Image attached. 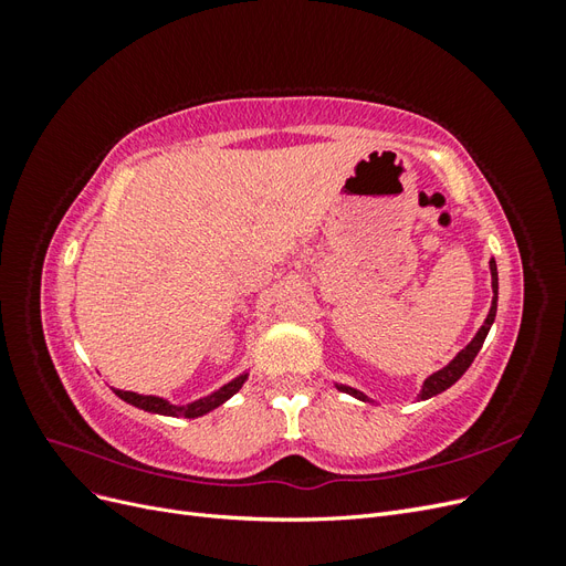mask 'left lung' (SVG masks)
Returning <instances> with one entry per match:
<instances>
[{"instance_id": "1", "label": "left lung", "mask_w": 566, "mask_h": 566, "mask_svg": "<svg viewBox=\"0 0 566 566\" xmlns=\"http://www.w3.org/2000/svg\"><path fill=\"white\" fill-rule=\"evenodd\" d=\"M491 285H493V304H491V312H489V316H486V321H484V325H482V331L476 333V337L470 342V345H468L465 349H462V352L453 358V361H451L447 368H441L439 373L430 375V378L424 380L420 399H430V397H434V394H439V391H443V389H449V387L460 378V375L470 368V364L474 361V356L479 354V349H482L484 339H486V335H489L491 323H493V318H495V306H499V271H495V262H493V260H491ZM339 389L347 391V394H354V397L366 401V397H364L361 391H356V389H352V387H339Z\"/></svg>"}]
</instances>
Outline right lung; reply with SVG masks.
Returning a JSON list of instances; mask_svg holds the SVG:
<instances>
[{"label": "right lung", "instance_id": "right-lung-1", "mask_svg": "<svg viewBox=\"0 0 566 566\" xmlns=\"http://www.w3.org/2000/svg\"><path fill=\"white\" fill-rule=\"evenodd\" d=\"M248 375H241V378H235L233 382L224 385L219 391L210 394V397H205L200 401H193L188 406H172L167 403L165 399H158V397H142V394H134V391H123V389H115V394L119 399H125L127 403L136 406V408H144V410H150V413H160V416H186V418H198L202 413H208V410L217 408L224 403L229 397H233V394L243 387Z\"/></svg>", "mask_w": 566, "mask_h": 566}]
</instances>
